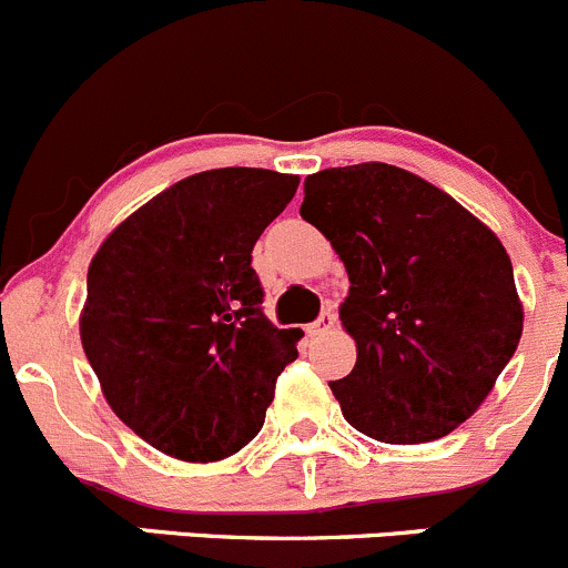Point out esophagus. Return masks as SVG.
Returning a JSON list of instances; mask_svg holds the SVG:
<instances>
[{"mask_svg": "<svg viewBox=\"0 0 568 568\" xmlns=\"http://www.w3.org/2000/svg\"><path fill=\"white\" fill-rule=\"evenodd\" d=\"M335 322H338V318H335V311H322V316L316 318V322L313 324H307V335H311V338H316V335H324V333H329V329L335 327Z\"/></svg>", "mask_w": 568, "mask_h": 568, "instance_id": "obj_1", "label": "esophagus"}]
</instances>
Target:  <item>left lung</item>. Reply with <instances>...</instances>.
Segmentation results:
<instances>
[{
    "label": "left lung",
    "mask_w": 568,
    "mask_h": 568,
    "mask_svg": "<svg viewBox=\"0 0 568 568\" xmlns=\"http://www.w3.org/2000/svg\"><path fill=\"white\" fill-rule=\"evenodd\" d=\"M300 213L349 274L338 316L357 361L329 383L346 422L383 444L449 436L521 338L503 241L447 191L388 163L311 174Z\"/></svg>",
    "instance_id": "1"
}]
</instances>
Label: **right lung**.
I'll return each mask as SVG.
<instances>
[{"label": "right lung", "instance_id": "obj_1", "mask_svg": "<svg viewBox=\"0 0 568 568\" xmlns=\"http://www.w3.org/2000/svg\"><path fill=\"white\" fill-rule=\"evenodd\" d=\"M296 174L211 169L126 216L88 266L80 341L115 416L163 455L213 464L261 433L300 329L263 313L252 246Z\"/></svg>", "mask_w": 568, "mask_h": 568}]
</instances>
